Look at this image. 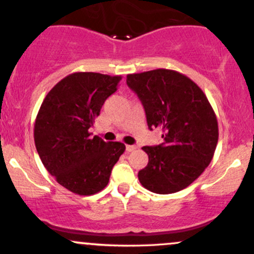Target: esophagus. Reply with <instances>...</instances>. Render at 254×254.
I'll list each match as a JSON object with an SVG mask.
<instances>
[{
    "label": "esophagus",
    "mask_w": 254,
    "mask_h": 254,
    "mask_svg": "<svg viewBox=\"0 0 254 254\" xmlns=\"http://www.w3.org/2000/svg\"><path fill=\"white\" fill-rule=\"evenodd\" d=\"M125 149H127V153H129V151H133V150H135V149H136V147H135V145H130V144H127V148H125Z\"/></svg>",
    "instance_id": "esophagus-1"
}]
</instances>
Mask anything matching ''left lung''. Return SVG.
I'll return each instance as SVG.
<instances>
[{
  "label": "left lung",
  "mask_w": 254,
  "mask_h": 254,
  "mask_svg": "<svg viewBox=\"0 0 254 254\" xmlns=\"http://www.w3.org/2000/svg\"><path fill=\"white\" fill-rule=\"evenodd\" d=\"M127 83L139 98L148 127L162 130L161 144L142 148L149 161L138 172L143 188L174 193L208 167L218 141L217 118L208 98L191 78L170 69L129 74Z\"/></svg>",
  "instance_id": "left-lung-1"
}]
</instances>
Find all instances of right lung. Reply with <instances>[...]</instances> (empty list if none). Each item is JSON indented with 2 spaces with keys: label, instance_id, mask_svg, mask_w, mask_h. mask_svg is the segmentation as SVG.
Listing matches in <instances>:
<instances>
[{
  "label": "right lung",
  "instance_id": "right-lung-1",
  "mask_svg": "<svg viewBox=\"0 0 254 254\" xmlns=\"http://www.w3.org/2000/svg\"><path fill=\"white\" fill-rule=\"evenodd\" d=\"M122 76L74 72L44 99L34 124V143L44 167L58 184L80 196L98 193L124 153L121 142L92 137L89 127Z\"/></svg>",
  "mask_w": 254,
  "mask_h": 254
}]
</instances>
